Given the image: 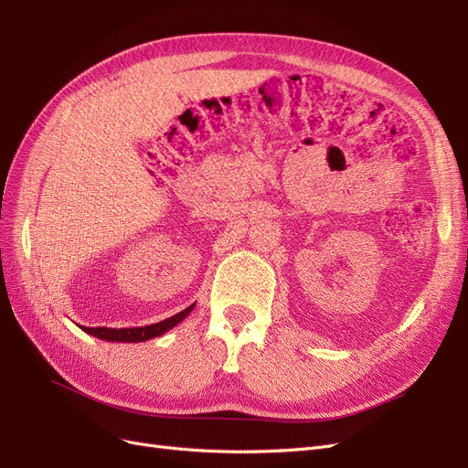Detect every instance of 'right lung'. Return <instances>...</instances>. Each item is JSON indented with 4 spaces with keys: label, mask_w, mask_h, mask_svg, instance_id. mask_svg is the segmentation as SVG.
I'll list each match as a JSON object with an SVG mask.
<instances>
[{
    "label": "right lung",
    "mask_w": 468,
    "mask_h": 468,
    "mask_svg": "<svg viewBox=\"0 0 468 468\" xmlns=\"http://www.w3.org/2000/svg\"><path fill=\"white\" fill-rule=\"evenodd\" d=\"M193 308H195V304L187 306L186 310H181V313H177L172 318H165L162 322H155L150 325H138V328H86V325H83L81 330L90 335H95L97 339H103V342H121V344L148 342V339L158 337L172 328H176L181 320H186L191 314Z\"/></svg>",
    "instance_id": "1"
}]
</instances>
